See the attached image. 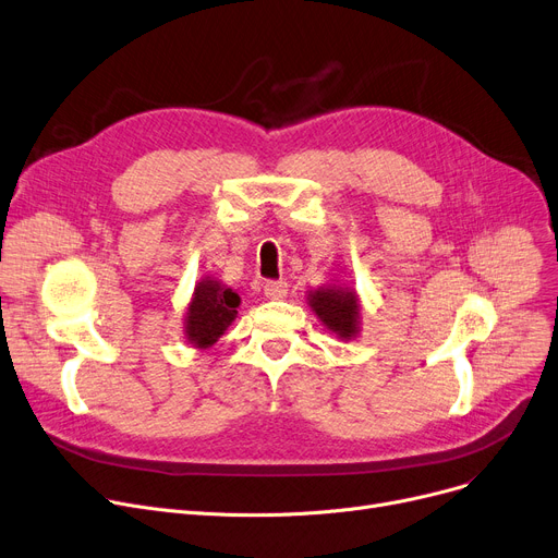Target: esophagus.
Here are the masks:
<instances>
[{
	"label": "esophagus",
	"mask_w": 558,
	"mask_h": 558,
	"mask_svg": "<svg viewBox=\"0 0 558 558\" xmlns=\"http://www.w3.org/2000/svg\"><path fill=\"white\" fill-rule=\"evenodd\" d=\"M264 294L268 300H283L288 294V283L286 281H266L264 283Z\"/></svg>",
	"instance_id": "1"
}]
</instances>
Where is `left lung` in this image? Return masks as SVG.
I'll return each mask as SVG.
<instances>
[{
  "label": "left lung",
  "mask_w": 558,
  "mask_h": 558,
  "mask_svg": "<svg viewBox=\"0 0 558 558\" xmlns=\"http://www.w3.org/2000/svg\"><path fill=\"white\" fill-rule=\"evenodd\" d=\"M308 306L324 322L326 329H331L344 340H351L357 333L360 306L351 288L326 286L308 294Z\"/></svg>",
  "instance_id": "left-lung-1"
}]
</instances>
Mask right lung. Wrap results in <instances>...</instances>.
I'll list each match as a JSON object with an SVG mask.
<instances>
[{"instance_id":"1","label":"right lung","mask_w":558,"mask_h":558,"mask_svg":"<svg viewBox=\"0 0 558 558\" xmlns=\"http://www.w3.org/2000/svg\"><path fill=\"white\" fill-rule=\"evenodd\" d=\"M241 298L216 279H203L195 286L193 300L186 311V338L193 347H211L229 324L236 319Z\"/></svg>"}]
</instances>
